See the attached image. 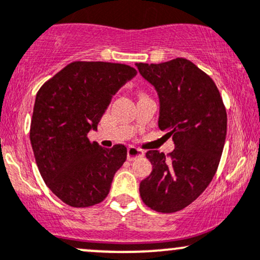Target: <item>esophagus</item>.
Masks as SVG:
<instances>
[{
    "mask_svg": "<svg viewBox=\"0 0 260 260\" xmlns=\"http://www.w3.org/2000/svg\"><path fill=\"white\" fill-rule=\"evenodd\" d=\"M144 156V150H142V149L139 148H136V147H129L127 150V157L128 160H134L137 159V157H142Z\"/></svg>",
    "mask_w": 260,
    "mask_h": 260,
    "instance_id": "esophagus-1",
    "label": "esophagus"
}]
</instances>
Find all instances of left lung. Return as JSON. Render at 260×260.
<instances>
[{
	"label": "left lung",
	"instance_id": "8db88e82",
	"mask_svg": "<svg viewBox=\"0 0 260 260\" xmlns=\"http://www.w3.org/2000/svg\"><path fill=\"white\" fill-rule=\"evenodd\" d=\"M159 98V128L172 136L170 157L148 150L153 171L140 182L143 202L159 213L186 208L209 186L221 157L228 116L213 79L186 58L136 63Z\"/></svg>",
	"mask_w": 260,
	"mask_h": 260
}]
</instances>
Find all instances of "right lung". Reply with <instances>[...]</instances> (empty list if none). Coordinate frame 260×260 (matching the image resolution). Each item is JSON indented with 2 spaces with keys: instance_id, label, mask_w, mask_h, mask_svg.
Returning a JSON list of instances; mask_svg holds the SVG:
<instances>
[{
  "instance_id": "obj_1",
  "label": "right lung",
  "mask_w": 260,
  "mask_h": 260,
  "mask_svg": "<svg viewBox=\"0 0 260 260\" xmlns=\"http://www.w3.org/2000/svg\"><path fill=\"white\" fill-rule=\"evenodd\" d=\"M137 74L133 67L110 62H72L47 80L35 98L30 143L46 186L74 208L106 198L127 148L90 143L112 96Z\"/></svg>"
}]
</instances>
